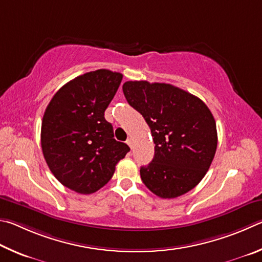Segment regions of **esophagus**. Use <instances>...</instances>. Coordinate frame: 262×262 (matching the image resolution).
Masks as SVG:
<instances>
[{
  "instance_id": "34e87169",
  "label": "esophagus",
  "mask_w": 262,
  "mask_h": 262,
  "mask_svg": "<svg viewBox=\"0 0 262 262\" xmlns=\"http://www.w3.org/2000/svg\"><path fill=\"white\" fill-rule=\"evenodd\" d=\"M126 144L130 146V148H132V139L131 138H128L127 140H126Z\"/></svg>"
}]
</instances>
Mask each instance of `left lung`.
<instances>
[{"label": "left lung", "instance_id": "1", "mask_svg": "<svg viewBox=\"0 0 262 262\" xmlns=\"http://www.w3.org/2000/svg\"><path fill=\"white\" fill-rule=\"evenodd\" d=\"M123 93L148 124L154 158L140 168L144 184L162 199L193 189L208 171L217 147L216 123L203 101L164 82L126 81Z\"/></svg>", "mask_w": 262, "mask_h": 262}]
</instances>
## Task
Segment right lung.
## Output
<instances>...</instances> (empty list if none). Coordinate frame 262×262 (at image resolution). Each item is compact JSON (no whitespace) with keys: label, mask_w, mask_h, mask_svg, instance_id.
<instances>
[{"label":"right lung","mask_w":262,"mask_h":262,"mask_svg":"<svg viewBox=\"0 0 262 262\" xmlns=\"http://www.w3.org/2000/svg\"><path fill=\"white\" fill-rule=\"evenodd\" d=\"M123 75L105 69L84 73L62 86L43 114L41 147L57 181L80 194H91L110 181L130 150L114 139L104 110Z\"/></svg>","instance_id":"add662e5"}]
</instances>
